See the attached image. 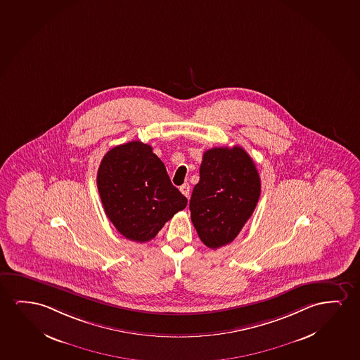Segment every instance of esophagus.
I'll return each instance as SVG.
<instances>
[{"instance_id": "obj_1", "label": "esophagus", "mask_w": 360, "mask_h": 360, "mask_svg": "<svg viewBox=\"0 0 360 360\" xmlns=\"http://www.w3.org/2000/svg\"><path fill=\"white\" fill-rule=\"evenodd\" d=\"M180 191L183 193L184 196L188 198L190 196V185L188 184H184L183 186H180Z\"/></svg>"}]
</instances>
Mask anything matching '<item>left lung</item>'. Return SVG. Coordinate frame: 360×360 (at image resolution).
I'll return each instance as SVG.
<instances>
[{
    "instance_id": "8db88e82",
    "label": "left lung",
    "mask_w": 360,
    "mask_h": 360,
    "mask_svg": "<svg viewBox=\"0 0 360 360\" xmlns=\"http://www.w3.org/2000/svg\"><path fill=\"white\" fill-rule=\"evenodd\" d=\"M260 196V177L243 148H212L203 153L200 181L190 211L198 237L208 248L231 243L253 214Z\"/></svg>"
}]
</instances>
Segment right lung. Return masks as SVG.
<instances>
[{
	"label": "right lung",
	"mask_w": 360,
	"mask_h": 360,
	"mask_svg": "<svg viewBox=\"0 0 360 360\" xmlns=\"http://www.w3.org/2000/svg\"><path fill=\"white\" fill-rule=\"evenodd\" d=\"M96 181L107 217L122 236L134 242L154 238L188 205L152 147L138 141L108 150Z\"/></svg>",
	"instance_id": "1"
}]
</instances>
